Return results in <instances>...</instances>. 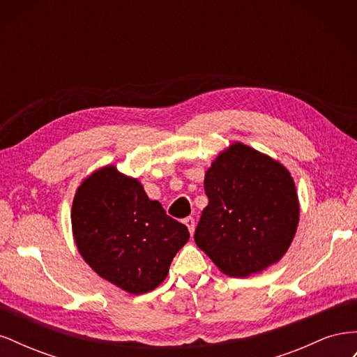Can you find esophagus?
I'll return each mask as SVG.
<instances>
[{
	"label": "esophagus",
	"instance_id": "1",
	"mask_svg": "<svg viewBox=\"0 0 357 357\" xmlns=\"http://www.w3.org/2000/svg\"><path fill=\"white\" fill-rule=\"evenodd\" d=\"M183 223H185V225L188 226V229H189V232H190V235H192L193 231H195V219L190 218V215H189V218H186L185 220H183Z\"/></svg>",
	"mask_w": 357,
	"mask_h": 357
}]
</instances>
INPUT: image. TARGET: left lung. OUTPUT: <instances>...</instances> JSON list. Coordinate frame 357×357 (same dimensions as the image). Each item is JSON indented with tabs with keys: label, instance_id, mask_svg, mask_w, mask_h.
Segmentation results:
<instances>
[{
	"label": "left lung",
	"instance_id": "obj_1",
	"mask_svg": "<svg viewBox=\"0 0 357 357\" xmlns=\"http://www.w3.org/2000/svg\"><path fill=\"white\" fill-rule=\"evenodd\" d=\"M204 190L208 205L193 238L223 274L252 275L284 256L299 222L295 181L286 167L234 143L205 172Z\"/></svg>",
	"mask_w": 357,
	"mask_h": 357
}]
</instances>
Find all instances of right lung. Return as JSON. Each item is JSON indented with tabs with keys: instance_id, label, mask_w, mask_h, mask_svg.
<instances>
[{
	"instance_id": "right-lung-1",
	"label": "right lung",
	"mask_w": 357,
	"mask_h": 357,
	"mask_svg": "<svg viewBox=\"0 0 357 357\" xmlns=\"http://www.w3.org/2000/svg\"><path fill=\"white\" fill-rule=\"evenodd\" d=\"M71 225L86 264L132 295L164 282L172 259L189 240L185 225L149 199L137 178L113 165L83 180L74 195Z\"/></svg>"
}]
</instances>
